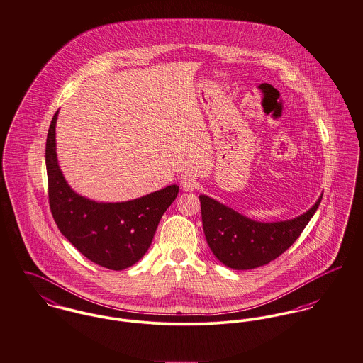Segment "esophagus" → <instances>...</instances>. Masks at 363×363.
<instances>
[{"instance_id": "34e87169", "label": "esophagus", "mask_w": 363, "mask_h": 363, "mask_svg": "<svg viewBox=\"0 0 363 363\" xmlns=\"http://www.w3.org/2000/svg\"><path fill=\"white\" fill-rule=\"evenodd\" d=\"M181 186H182V189L186 191V192H194L195 189H198L199 184H198V181H196L194 177L185 175V177L181 178Z\"/></svg>"}]
</instances>
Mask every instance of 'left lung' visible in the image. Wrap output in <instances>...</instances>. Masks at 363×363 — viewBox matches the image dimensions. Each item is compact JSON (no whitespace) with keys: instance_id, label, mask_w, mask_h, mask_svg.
<instances>
[{"instance_id":"1","label":"left lung","mask_w":363,"mask_h":363,"mask_svg":"<svg viewBox=\"0 0 363 363\" xmlns=\"http://www.w3.org/2000/svg\"><path fill=\"white\" fill-rule=\"evenodd\" d=\"M318 201L303 214L276 223H259L231 207L201 195V223L214 256L234 270H250L270 263L296 241L316 213Z\"/></svg>"}]
</instances>
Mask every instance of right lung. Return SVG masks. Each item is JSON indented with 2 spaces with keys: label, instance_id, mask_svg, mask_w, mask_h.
I'll list each match as a JSON object with an SVG mask.
<instances>
[{
  "label": "right lung",
  "instance_id": "obj_1",
  "mask_svg": "<svg viewBox=\"0 0 363 363\" xmlns=\"http://www.w3.org/2000/svg\"><path fill=\"white\" fill-rule=\"evenodd\" d=\"M54 114L45 142V167L51 214L61 234L84 257L110 269L123 270L139 262L150 247L164 211L179 186L169 185L146 196L101 203L78 195L67 184L57 160Z\"/></svg>",
  "mask_w": 363,
  "mask_h": 363
}]
</instances>
